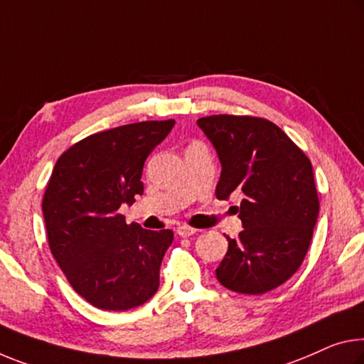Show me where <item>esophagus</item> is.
<instances>
[{
	"mask_svg": "<svg viewBox=\"0 0 364 364\" xmlns=\"http://www.w3.org/2000/svg\"><path fill=\"white\" fill-rule=\"evenodd\" d=\"M198 230L193 228V227H188V225H181V227H178L176 233L181 236V238H189V236H193Z\"/></svg>",
	"mask_w": 364,
	"mask_h": 364,
	"instance_id": "34e87169",
	"label": "esophagus"
}]
</instances>
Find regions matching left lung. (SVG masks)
I'll return each instance as SVG.
<instances>
[{"instance_id": "8db88e82", "label": "left lung", "mask_w": 364, "mask_h": 364, "mask_svg": "<svg viewBox=\"0 0 364 364\" xmlns=\"http://www.w3.org/2000/svg\"><path fill=\"white\" fill-rule=\"evenodd\" d=\"M222 164L215 196L241 191L243 232L228 238L215 274L228 290L262 295L290 279L313 240L319 198L308 155L272 121L247 114L198 119Z\"/></svg>"}]
</instances>
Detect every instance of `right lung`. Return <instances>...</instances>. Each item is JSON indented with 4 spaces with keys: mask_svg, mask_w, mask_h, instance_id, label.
<instances>
[{
    "mask_svg": "<svg viewBox=\"0 0 364 364\" xmlns=\"http://www.w3.org/2000/svg\"><path fill=\"white\" fill-rule=\"evenodd\" d=\"M175 119L141 121L84 137L60 155L42 209L50 251L71 287L105 311L151 299L171 230L151 232L118 212L142 196L144 161Z\"/></svg>",
    "mask_w": 364,
    "mask_h": 364,
    "instance_id": "add662e5",
    "label": "right lung"
}]
</instances>
